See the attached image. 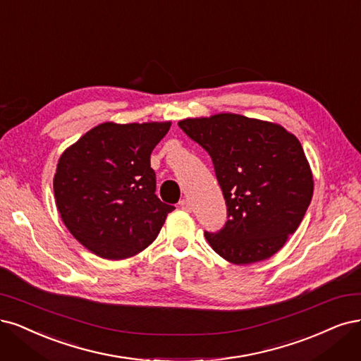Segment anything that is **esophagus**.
<instances>
[{
	"instance_id": "obj_1",
	"label": "esophagus",
	"mask_w": 361,
	"mask_h": 361,
	"mask_svg": "<svg viewBox=\"0 0 361 361\" xmlns=\"http://www.w3.org/2000/svg\"><path fill=\"white\" fill-rule=\"evenodd\" d=\"M179 206L185 210H191V203H190V200H186V198H182V200L179 202Z\"/></svg>"
}]
</instances>
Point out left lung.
Here are the masks:
<instances>
[{
	"label": "left lung",
	"instance_id": "left-lung-1",
	"mask_svg": "<svg viewBox=\"0 0 361 361\" xmlns=\"http://www.w3.org/2000/svg\"><path fill=\"white\" fill-rule=\"evenodd\" d=\"M179 127L212 157L228 221L204 233L212 250L243 266L275 255L299 228L314 194L303 147L276 122L235 114L186 118Z\"/></svg>",
	"mask_w": 361,
	"mask_h": 361
}]
</instances>
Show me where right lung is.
I'll return each instance as SVG.
<instances>
[{
	"mask_svg": "<svg viewBox=\"0 0 361 361\" xmlns=\"http://www.w3.org/2000/svg\"><path fill=\"white\" fill-rule=\"evenodd\" d=\"M171 122H103L61 154L54 194L73 238L97 257L123 259L142 252L173 206L155 195L154 147Z\"/></svg>",
	"mask_w": 361,
	"mask_h": 361,
	"instance_id": "right-lung-1",
	"label": "right lung"
}]
</instances>
